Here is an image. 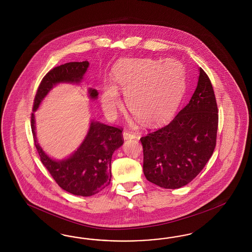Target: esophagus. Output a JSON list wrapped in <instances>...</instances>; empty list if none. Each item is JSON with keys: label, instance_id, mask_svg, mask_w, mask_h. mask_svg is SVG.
<instances>
[{"label": "esophagus", "instance_id": "obj_1", "mask_svg": "<svg viewBox=\"0 0 252 252\" xmlns=\"http://www.w3.org/2000/svg\"><path fill=\"white\" fill-rule=\"evenodd\" d=\"M123 137L124 139H132V138H135L136 135L134 132H130L128 130H125L123 132Z\"/></svg>", "mask_w": 252, "mask_h": 252}]
</instances>
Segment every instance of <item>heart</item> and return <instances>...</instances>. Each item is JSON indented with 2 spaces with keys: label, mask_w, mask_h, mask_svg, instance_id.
I'll return each mask as SVG.
<instances>
[{
  "label": "heart",
  "mask_w": 252,
  "mask_h": 252,
  "mask_svg": "<svg viewBox=\"0 0 252 252\" xmlns=\"http://www.w3.org/2000/svg\"><path fill=\"white\" fill-rule=\"evenodd\" d=\"M114 82L101 89V105L109 117H115L126 94L130 111L148 125L165 121L176 110L186 90V72L176 60H122L113 69Z\"/></svg>",
  "instance_id": "obj_1"
}]
</instances>
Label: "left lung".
Listing matches in <instances>:
<instances>
[{
	"mask_svg": "<svg viewBox=\"0 0 252 252\" xmlns=\"http://www.w3.org/2000/svg\"><path fill=\"white\" fill-rule=\"evenodd\" d=\"M218 108L211 80L199 68L189 102L165 126L140 138L146 178L163 189H179L206 165L216 146Z\"/></svg>",
	"mask_w": 252,
	"mask_h": 252,
	"instance_id": "8db88e82",
	"label": "left lung"
}]
</instances>
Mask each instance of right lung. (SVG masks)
<instances>
[{
	"mask_svg": "<svg viewBox=\"0 0 252 252\" xmlns=\"http://www.w3.org/2000/svg\"><path fill=\"white\" fill-rule=\"evenodd\" d=\"M88 67V61L71 62L50 70L38 86L33 112L38 109L54 85L60 82H80ZM89 92L92 99H96L99 95L96 90L91 89ZM31 129L41 162L63 190L76 196L89 197L99 193L110 184L113 153L124 143L122 128L92 121L83 143L68 159L63 160L51 159L38 145L33 113Z\"/></svg>",
	"mask_w": 252,
	"mask_h": 252,
	"instance_id": "right-lung-1",
	"label": "right lung"
}]
</instances>
